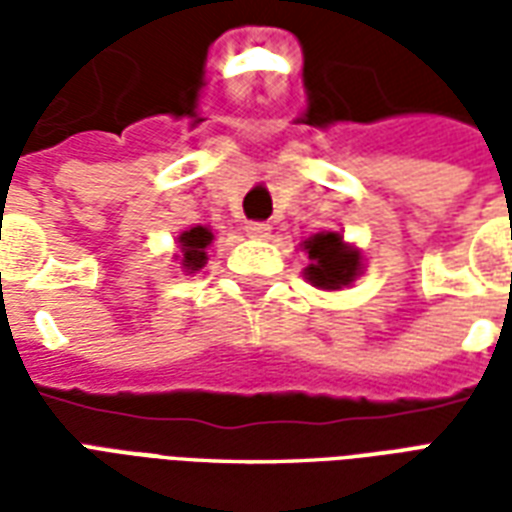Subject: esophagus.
<instances>
[{"label": "esophagus", "mask_w": 512, "mask_h": 512, "mask_svg": "<svg viewBox=\"0 0 512 512\" xmlns=\"http://www.w3.org/2000/svg\"><path fill=\"white\" fill-rule=\"evenodd\" d=\"M268 233H271L268 222H246V235H252V238H268Z\"/></svg>", "instance_id": "34e87169"}]
</instances>
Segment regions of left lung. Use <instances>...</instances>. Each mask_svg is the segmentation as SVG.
Returning <instances> with one entry per match:
<instances>
[{
  "label": "left lung",
  "mask_w": 512,
  "mask_h": 512,
  "mask_svg": "<svg viewBox=\"0 0 512 512\" xmlns=\"http://www.w3.org/2000/svg\"><path fill=\"white\" fill-rule=\"evenodd\" d=\"M304 249L310 252V260H315L307 268V277L315 288L337 290L354 282L356 271H359V255L343 244V235H312L310 241H304Z\"/></svg>",
  "instance_id": "obj_1"
}]
</instances>
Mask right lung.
<instances>
[{"instance_id": "obj_1", "label": "right lung", "mask_w": 512, "mask_h": 512, "mask_svg": "<svg viewBox=\"0 0 512 512\" xmlns=\"http://www.w3.org/2000/svg\"><path fill=\"white\" fill-rule=\"evenodd\" d=\"M213 241V233L208 227H191L180 235V252H183V266L189 271H200L205 263V249Z\"/></svg>"}]
</instances>
